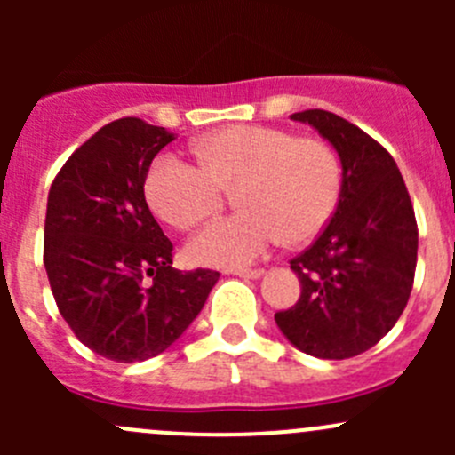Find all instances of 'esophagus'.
<instances>
[{
  "label": "esophagus",
  "mask_w": 455,
  "mask_h": 455,
  "mask_svg": "<svg viewBox=\"0 0 455 455\" xmlns=\"http://www.w3.org/2000/svg\"><path fill=\"white\" fill-rule=\"evenodd\" d=\"M233 275H237V277H242V279H259V277H264V270L261 268H255V270L240 268V270H233Z\"/></svg>",
  "instance_id": "1"
}]
</instances>
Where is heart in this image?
<instances>
[{
    "mask_svg": "<svg viewBox=\"0 0 455 455\" xmlns=\"http://www.w3.org/2000/svg\"><path fill=\"white\" fill-rule=\"evenodd\" d=\"M202 167L160 156L147 172L151 209L180 231L198 227L235 191L242 211L198 233L187 253L202 266L242 268L275 242L297 246L330 222L341 194V163L321 139L282 127L228 125L194 145Z\"/></svg>",
    "mask_w": 455,
    "mask_h": 455,
    "instance_id": "heart-1",
    "label": "heart"
}]
</instances>
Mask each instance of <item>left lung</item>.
Listing matches in <instances>:
<instances>
[{"label": "left lung", "mask_w": 455, "mask_h": 455, "mask_svg": "<svg viewBox=\"0 0 455 455\" xmlns=\"http://www.w3.org/2000/svg\"><path fill=\"white\" fill-rule=\"evenodd\" d=\"M341 160V194L315 244L291 261L301 297L275 315L297 350L350 359L380 341L405 310L414 283L419 228L392 156L363 130L325 109L292 114Z\"/></svg>", "instance_id": "left-lung-1"}]
</instances>
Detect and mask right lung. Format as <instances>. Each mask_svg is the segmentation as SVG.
I'll list each match as a JSON object with an SVG mask.
<instances>
[{
    "mask_svg": "<svg viewBox=\"0 0 455 455\" xmlns=\"http://www.w3.org/2000/svg\"><path fill=\"white\" fill-rule=\"evenodd\" d=\"M173 139L118 118L68 158L48 194L44 264L59 313L84 346L118 363L172 347L220 277L172 268L173 244L147 206L151 160Z\"/></svg>",
    "mask_w": 455,
    "mask_h": 455,
    "instance_id": "add662e5",
    "label": "right lung"
}]
</instances>
